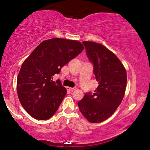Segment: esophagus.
<instances>
[{
	"label": "esophagus",
	"mask_w": 150,
	"mask_h": 150,
	"mask_svg": "<svg viewBox=\"0 0 150 150\" xmlns=\"http://www.w3.org/2000/svg\"><path fill=\"white\" fill-rule=\"evenodd\" d=\"M75 87H74V88L69 87H67V91H73V90H75Z\"/></svg>",
	"instance_id": "obj_1"
}]
</instances>
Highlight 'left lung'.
Here are the masks:
<instances>
[{
    "label": "left lung",
    "instance_id": "obj_1",
    "mask_svg": "<svg viewBox=\"0 0 150 150\" xmlns=\"http://www.w3.org/2000/svg\"><path fill=\"white\" fill-rule=\"evenodd\" d=\"M83 44L98 86L93 94L85 93L78 106L88 122L99 123L112 115L120 105L126 87V71L116 55L102 44L88 41Z\"/></svg>",
    "mask_w": 150,
    "mask_h": 150
}]
</instances>
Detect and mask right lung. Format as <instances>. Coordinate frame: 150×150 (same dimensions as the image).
<instances>
[{
	"label": "right lung",
	"instance_id": "add662e5",
	"mask_svg": "<svg viewBox=\"0 0 150 150\" xmlns=\"http://www.w3.org/2000/svg\"><path fill=\"white\" fill-rule=\"evenodd\" d=\"M84 50L76 40L52 38L38 45L22 63L17 78V93L22 106L37 120H47L56 112L67 93L59 80L65 64Z\"/></svg>",
	"mask_w": 150,
	"mask_h": 150
}]
</instances>
